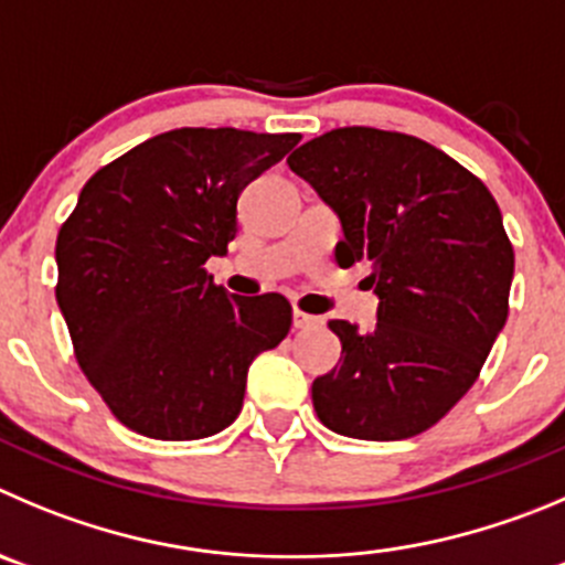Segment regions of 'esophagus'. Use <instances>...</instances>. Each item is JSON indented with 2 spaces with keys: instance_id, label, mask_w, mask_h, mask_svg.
<instances>
[{
  "instance_id": "obj_1",
  "label": "esophagus",
  "mask_w": 565,
  "mask_h": 565,
  "mask_svg": "<svg viewBox=\"0 0 565 565\" xmlns=\"http://www.w3.org/2000/svg\"><path fill=\"white\" fill-rule=\"evenodd\" d=\"M320 318H315V315H307L300 312V309H292V326L295 329H312V326H318Z\"/></svg>"
}]
</instances>
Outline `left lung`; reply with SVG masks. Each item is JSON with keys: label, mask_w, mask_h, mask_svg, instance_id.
I'll list each match as a JSON object with an SVG mask.
<instances>
[{"label": "left lung", "mask_w": 565, "mask_h": 565, "mask_svg": "<svg viewBox=\"0 0 565 565\" xmlns=\"http://www.w3.org/2000/svg\"><path fill=\"white\" fill-rule=\"evenodd\" d=\"M342 223L334 258L365 262L376 329L329 320L340 365L312 384L318 418L356 440H404L471 390L508 320L513 245L477 175L407 134L337 128L287 158Z\"/></svg>", "instance_id": "left-lung-1"}]
</instances>
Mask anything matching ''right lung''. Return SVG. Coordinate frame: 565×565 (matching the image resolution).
<instances>
[{"mask_svg":"<svg viewBox=\"0 0 565 565\" xmlns=\"http://www.w3.org/2000/svg\"><path fill=\"white\" fill-rule=\"evenodd\" d=\"M300 134L178 128L94 172L57 231L55 298L75 356L119 424L200 440L236 420L247 367L292 326L278 292L205 273L236 236L242 189Z\"/></svg>","mask_w":565,"mask_h":565,"instance_id":"add662e5","label":"right lung"}]
</instances>
